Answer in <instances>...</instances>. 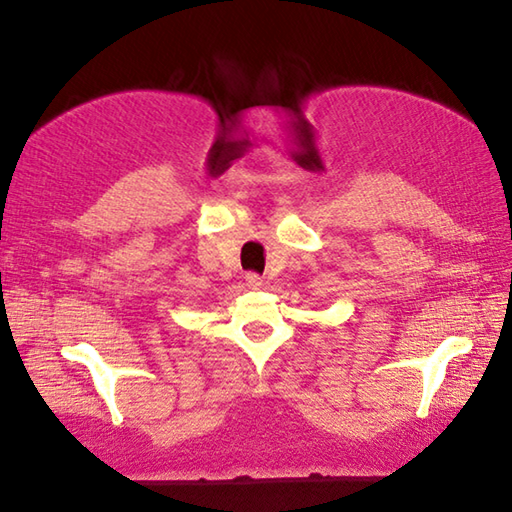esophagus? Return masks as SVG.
<instances>
[{
  "mask_svg": "<svg viewBox=\"0 0 512 512\" xmlns=\"http://www.w3.org/2000/svg\"><path fill=\"white\" fill-rule=\"evenodd\" d=\"M244 281H246L248 287H251V290H257V287H261V283H264V279H261L257 272H246Z\"/></svg>",
  "mask_w": 512,
  "mask_h": 512,
  "instance_id": "1",
  "label": "esophagus"
}]
</instances>
